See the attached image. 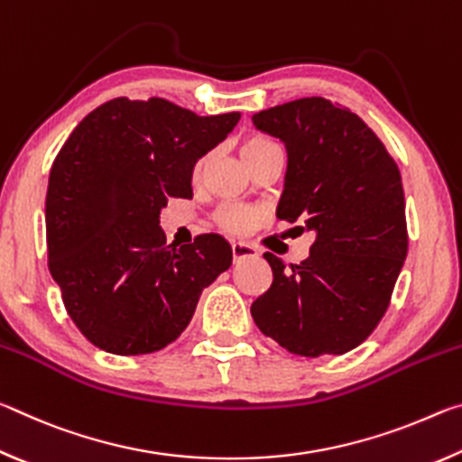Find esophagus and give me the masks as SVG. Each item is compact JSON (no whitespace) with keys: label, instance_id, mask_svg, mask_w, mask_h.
I'll return each mask as SVG.
<instances>
[{"label":"esophagus","instance_id":"1","mask_svg":"<svg viewBox=\"0 0 462 462\" xmlns=\"http://www.w3.org/2000/svg\"><path fill=\"white\" fill-rule=\"evenodd\" d=\"M259 256V250L250 245H245V242H232V259L234 263L246 261V259H256Z\"/></svg>","mask_w":462,"mask_h":462}]
</instances>
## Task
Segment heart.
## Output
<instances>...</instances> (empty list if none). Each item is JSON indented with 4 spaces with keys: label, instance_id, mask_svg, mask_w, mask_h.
I'll return each instance as SVG.
<instances>
[{
    "label": "heart",
    "instance_id": "1",
    "mask_svg": "<svg viewBox=\"0 0 462 462\" xmlns=\"http://www.w3.org/2000/svg\"><path fill=\"white\" fill-rule=\"evenodd\" d=\"M279 152H281L279 144L275 143V140H271L267 136H248L240 146V154H242V159H245L248 169L259 165L263 159H267V156L279 154ZM209 159H212V156L208 154V156H201V159L195 162V167H193L195 179H199L203 175V171H206ZM216 220L226 232L245 234V232H250L253 228H256V226L263 222V214L259 212V209H253V208L226 206L220 209V212H217Z\"/></svg>",
    "mask_w": 462,
    "mask_h": 462
}]
</instances>
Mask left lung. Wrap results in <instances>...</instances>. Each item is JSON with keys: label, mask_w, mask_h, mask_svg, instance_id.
Here are the masks:
<instances>
[{"label": "left lung", "mask_w": 462, "mask_h": 462, "mask_svg": "<svg viewBox=\"0 0 462 462\" xmlns=\"http://www.w3.org/2000/svg\"><path fill=\"white\" fill-rule=\"evenodd\" d=\"M253 124L287 151L277 217L301 222L316 240L291 269L264 253L273 283L250 314L293 355L348 353L387 311L408 254L400 169L356 114L324 97L263 109Z\"/></svg>", "instance_id": "left-lung-1"}]
</instances>
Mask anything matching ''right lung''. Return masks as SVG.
<instances>
[{"label":"right lung","mask_w":462,"mask_h":462,"mask_svg":"<svg viewBox=\"0 0 462 462\" xmlns=\"http://www.w3.org/2000/svg\"><path fill=\"white\" fill-rule=\"evenodd\" d=\"M238 120V112L198 116L161 97H116L62 144L46 191L49 269L97 348L122 356L165 348L232 264L217 234L167 245L161 209L169 198L191 199L195 162Z\"/></svg>","instance_id":"right-lung-1"}]
</instances>
